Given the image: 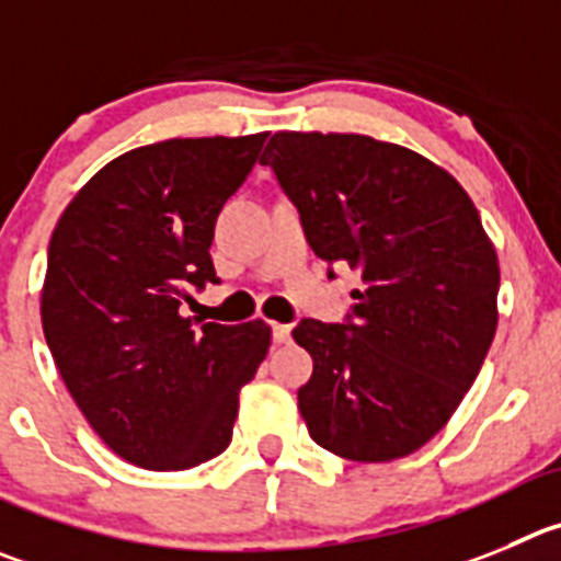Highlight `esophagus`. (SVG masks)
<instances>
[{"label":"esophagus","instance_id":"esophagus-1","mask_svg":"<svg viewBox=\"0 0 561 561\" xmlns=\"http://www.w3.org/2000/svg\"><path fill=\"white\" fill-rule=\"evenodd\" d=\"M290 340V327L287 323H274V343H287Z\"/></svg>","mask_w":561,"mask_h":561}]
</instances>
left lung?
<instances>
[{
    "instance_id": "1",
    "label": "left lung",
    "mask_w": 561,
    "mask_h": 561,
    "mask_svg": "<svg viewBox=\"0 0 561 561\" xmlns=\"http://www.w3.org/2000/svg\"><path fill=\"white\" fill-rule=\"evenodd\" d=\"M271 165L327 265L363 271L345 323L305 318L298 390L310 437L352 462H392L451 421L499 327V254L443 165L354 133H274ZM329 276H334L329 271Z\"/></svg>"
}]
</instances>
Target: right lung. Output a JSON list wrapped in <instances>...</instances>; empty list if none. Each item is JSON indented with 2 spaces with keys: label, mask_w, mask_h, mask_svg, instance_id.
<instances>
[{
  "label": "right lung",
  "mask_w": 561,
  "mask_h": 561,
  "mask_svg": "<svg viewBox=\"0 0 561 561\" xmlns=\"http://www.w3.org/2000/svg\"><path fill=\"white\" fill-rule=\"evenodd\" d=\"M268 133L171 138L115 157L77 191L49 240L41 323L62 385L104 446L146 470H187L232 439L240 387L271 327L182 316L218 282L224 202Z\"/></svg>",
  "instance_id": "right-lung-1"
}]
</instances>
